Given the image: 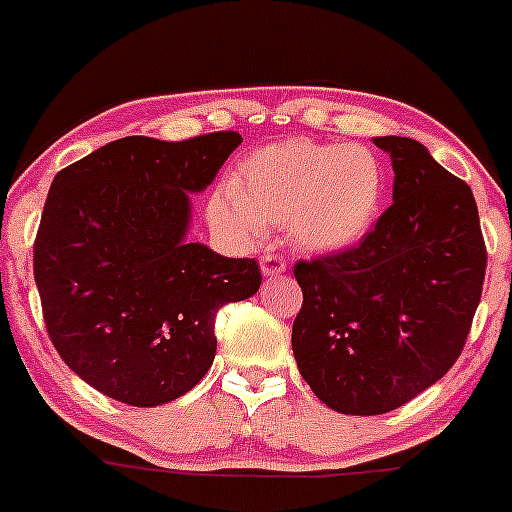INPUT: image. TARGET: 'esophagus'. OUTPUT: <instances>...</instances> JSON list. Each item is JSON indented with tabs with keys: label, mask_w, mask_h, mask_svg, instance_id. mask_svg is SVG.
Segmentation results:
<instances>
[{
	"label": "esophagus",
	"mask_w": 512,
	"mask_h": 512,
	"mask_svg": "<svg viewBox=\"0 0 512 512\" xmlns=\"http://www.w3.org/2000/svg\"><path fill=\"white\" fill-rule=\"evenodd\" d=\"M261 273L266 278L281 276V273H286V258L278 256V254H263L261 256Z\"/></svg>",
	"instance_id": "esophagus-1"
}]
</instances>
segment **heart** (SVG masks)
I'll return each instance as SVG.
<instances>
[{
	"label": "heart",
	"mask_w": 512,
	"mask_h": 512,
	"mask_svg": "<svg viewBox=\"0 0 512 512\" xmlns=\"http://www.w3.org/2000/svg\"><path fill=\"white\" fill-rule=\"evenodd\" d=\"M384 192V165L370 147L295 138L244 157L209 199V219L244 244L266 226H288L305 251L337 254L370 234Z\"/></svg>",
	"instance_id": "b5f03b06"
}]
</instances>
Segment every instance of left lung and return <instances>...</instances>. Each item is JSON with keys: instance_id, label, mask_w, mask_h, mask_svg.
<instances>
[{"instance_id": "left-lung-1", "label": "left lung", "mask_w": 512, "mask_h": 512, "mask_svg": "<svg viewBox=\"0 0 512 512\" xmlns=\"http://www.w3.org/2000/svg\"><path fill=\"white\" fill-rule=\"evenodd\" d=\"M392 157V207L357 246L295 263L303 305L293 355L340 414H387L451 370L486 278L471 187L412 138H374Z\"/></svg>"}]
</instances>
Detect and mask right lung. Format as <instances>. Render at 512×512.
<instances>
[{
    "instance_id": "1",
    "label": "right lung",
    "mask_w": 512,
    "mask_h": 512,
    "mask_svg": "<svg viewBox=\"0 0 512 512\" xmlns=\"http://www.w3.org/2000/svg\"><path fill=\"white\" fill-rule=\"evenodd\" d=\"M241 145L234 130L182 142H108L54 177L34 278L61 360L105 397L160 407L187 394L217 352L214 318L261 286L254 258L187 244L189 194Z\"/></svg>"
}]
</instances>
